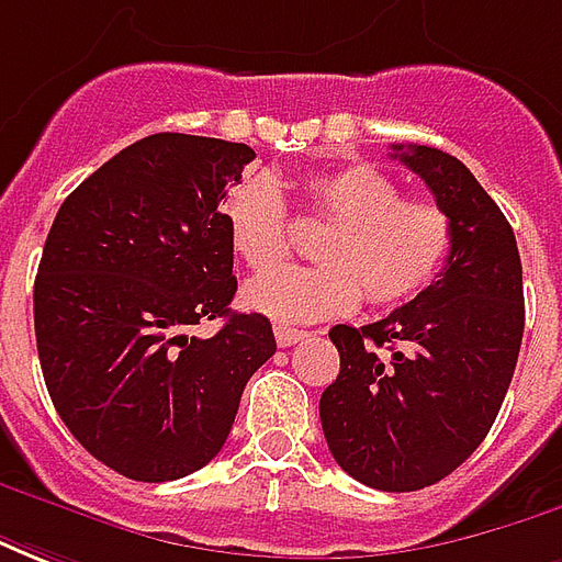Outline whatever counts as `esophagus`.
Masks as SVG:
<instances>
[{"instance_id": "esophagus-1", "label": "esophagus", "mask_w": 562, "mask_h": 562, "mask_svg": "<svg viewBox=\"0 0 562 562\" xmlns=\"http://www.w3.org/2000/svg\"><path fill=\"white\" fill-rule=\"evenodd\" d=\"M302 338H308V333L305 329H290V326H274V341L281 345V348H290V345H296V341H302Z\"/></svg>"}]
</instances>
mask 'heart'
Segmentation results:
<instances>
[{"instance_id": "obj_1", "label": "heart", "mask_w": 562, "mask_h": 562, "mask_svg": "<svg viewBox=\"0 0 562 562\" xmlns=\"http://www.w3.org/2000/svg\"><path fill=\"white\" fill-rule=\"evenodd\" d=\"M314 217L333 221L321 241L324 266H272L288 257L290 214L272 175L241 178L224 199L233 250L254 272L245 305L281 326L314 324L372 305H402L427 290L451 250V217L429 199L402 196L396 178L351 162L305 181Z\"/></svg>"}]
</instances>
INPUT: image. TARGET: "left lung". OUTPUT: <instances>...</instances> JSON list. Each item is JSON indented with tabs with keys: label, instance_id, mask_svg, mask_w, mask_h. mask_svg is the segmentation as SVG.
<instances>
[{
	"label": "left lung",
	"instance_id": "left-lung-1",
	"mask_svg": "<svg viewBox=\"0 0 562 562\" xmlns=\"http://www.w3.org/2000/svg\"><path fill=\"white\" fill-rule=\"evenodd\" d=\"M393 157L451 217V250L408 305L329 329L341 369L321 396V424L351 479L405 493L451 475L491 432L524 338V272L505 214L463 162L427 145H393Z\"/></svg>",
	"mask_w": 562,
	"mask_h": 562
}]
</instances>
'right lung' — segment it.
Listing matches in <instances>:
<instances>
[{
	"instance_id": "add662e5",
	"label": "right lung",
	"mask_w": 562,
	"mask_h": 562,
	"mask_svg": "<svg viewBox=\"0 0 562 562\" xmlns=\"http://www.w3.org/2000/svg\"><path fill=\"white\" fill-rule=\"evenodd\" d=\"M257 154L184 133L123 147L71 190L47 233L33 312L57 415L133 481H175L217 457L248 378L274 353L269 317L229 312L221 202ZM225 317L211 339L199 319Z\"/></svg>"
}]
</instances>
